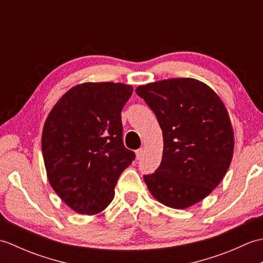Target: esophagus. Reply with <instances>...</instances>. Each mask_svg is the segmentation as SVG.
Segmentation results:
<instances>
[{
	"mask_svg": "<svg viewBox=\"0 0 263 263\" xmlns=\"http://www.w3.org/2000/svg\"><path fill=\"white\" fill-rule=\"evenodd\" d=\"M143 154H144V149H143V148L138 149L137 152H136V157H137V159H141V158L143 157Z\"/></svg>",
	"mask_w": 263,
	"mask_h": 263,
	"instance_id": "esophagus-1",
	"label": "esophagus"
}]
</instances>
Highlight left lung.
<instances>
[{
  "label": "left lung",
  "mask_w": 263,
  "mask_h": 263,
  "mask_svg": "<svg viewBox=\"0 0 263 263\" xmlns=\"http://www.w3.org/2000/svg\"><path fill=\"white\" fill-rule=\"evenodd\" d=\"M136 92L163 131L160 166L143 176L149 192L170 208L198 203L219 185L232 163L234 130L224 102L193 78L150 82Z\"/></svg>",
  "instance_id": "left-lung-1"
}]
</instances>
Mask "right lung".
Listing matches in <instances>:
<instances>
[{
  "label": "right lung",
  "instance_id": "1",
  "mask_svg": "<svg viewBox=\"0 0 263 263\" xmlns=\"http://www.w3.org/2000/svg\"><path fill=\"white\" fill-rule=\"evenodd\" d=\"M132 92L121 82L80 83L49 111L42 135L47 178L78 214L107 208L120 175L136 157L122 140L121 111Z\"/></svg>",
  "mask_w": 263,
  "mask_h": 263
}]
</instances>
